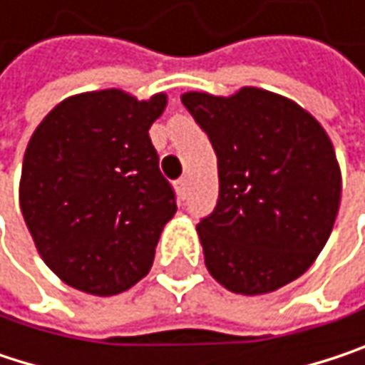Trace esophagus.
<instances>
[{
	"label": "esophagus",
	"instance_id": "1",
	"mask_svg": "<svg viewBox=\"0 0 365 365\" xmlns=\"http://www.w3.org/2000/svg\"><path fill=\"white\" fill-rule=\"evenodd\" d=\"M187 178H180L178 182H175V190H178V194H180V198H185L187 196Z\"/></svg>",
	"mask_w": 365,
	"mask_h": 365
}]
</instances>
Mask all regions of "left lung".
<instances>
[{
  "instance_id": "8db88e82",
  "label": "left lung",
  "mask_w": 365,
  "mask_h": 365,
  "mask_svg": "<svg viewBox=\"0 0 365 365\" xmlns=\"http://www.w3.org/2000/svg\"><path fill=\"white\" fill-rule=\"evenodd\" d=\"M182 103L217 156V205L196 226L207 270L245 296L292 283L338 215L342 180L328 133L292 99L254 86L185 93Z\"/></svg>"
}]
</instances>
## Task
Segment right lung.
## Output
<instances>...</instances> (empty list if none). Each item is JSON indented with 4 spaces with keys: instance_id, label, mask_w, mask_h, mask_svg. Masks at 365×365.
Wrapping results in <instances>:
<instances>
[{
    "instance_id": "1",
    "label": "right lung",
    "mask_w": 365,
    "mask_h": 365,
    "mask_svg": "<svg viewBox=\"0 0 365 365\" xmlns=\"http://www.w3.org/2000/svg\"><path fill=\"white\" fill-rule=\"evenodd\" d=\"M165 108V93L148 101L118 88L82 93L31 135L21 211L41 259L67 285L113 296L150 272L178 211L148 133Z\"/></svg>"
}]
</instances>
